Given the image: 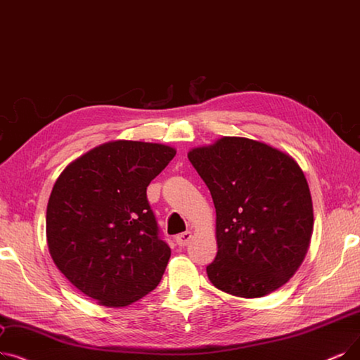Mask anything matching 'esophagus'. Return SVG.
<instances>
[{"label":"esophagus","instance_id":"obj_1","mask_svg":"<svg viewBox=\"0 0 360 360\" xmlns=\"http://www.w3.org/2000/svg\"><path fill=\"white\" fill-rule=\"evenodd\" d=\"M191 232L190 231H185V232H181V233H178V236L175 237V241H176V244L178 245H181V247H184V245H186L190 243V240H191Z\"/></svg>","mask_w":360,"mask_h":360}]
</instances>
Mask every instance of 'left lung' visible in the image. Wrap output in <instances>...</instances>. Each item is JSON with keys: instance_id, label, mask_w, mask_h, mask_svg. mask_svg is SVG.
<instances>
[{"instance_id": "obj_1", "label": "left lung", "mask_w": 360, "mask_h": 360, "mask_svg": "<svg viewBox=\"0 0 360 360\" xmlns=\"http://www.w3.org/2000/svg\"><path fill=\"white\" fill-rule=\"evenodd\" d=\"M188 159L212 194L217 255L206 268L212 284L256 299L302 264L314 231V206L303 170L268 144L224 136L193 148Z\"/></svg>"}]
</instances>
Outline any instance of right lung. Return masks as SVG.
Masks as SVG:
<instances>
[{
  "mask_svg": "<svg viewBox=\"0 0 360 360\" xmlns=\"http://www.w3.org/2000/svg\"><path fill=\"white\" fill-rule=\"evenodd\" d=\"M175 148L141 141L105 143L72 162L46 206V241L60 272L103 306H128L159 285L170 248L147 186Z\"/></svg>",
  "mask_w": 360,
  "mask_h": 360,
  "instance_id": "obj_1",
  "label": "right lung"
}]
</instances>
